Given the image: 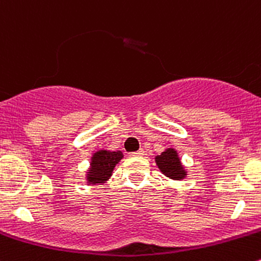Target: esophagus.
<instances>
[{
    "instance_id": "34e87169",
    "label": "esophagus",
    "mask_w": 261,
    "mask_h": 261,
    "mask_svg": "<svg viewBox=\"0 0 261 261\" xmlns=\"http://www.w3.org/2000/svg\"><path fill=\"white\" fill-rule=\"evenodd\" d=\"M144 154V149H138V151H136V152H130L129 153V156H132V157H134V156H143Z\"/></svg>"
}]
</instances>
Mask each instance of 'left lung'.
Segmentation results:
<instances>
[{
  "mask_svg": "<svg viewBox=\"0 0 261 261\" xmlns=\"http://www.w3.org/2000/svg\"><path fill=\"white\" fill-rule=\"evenodd\" d=\"M159 169L164 175L174 180H181L187 176L184 166L181 165L177 151L174 148H167L161 154L154 157Z\"/></svg>",
  "mask_w": 261,
  "mask_h": 261,
  "instance_id": "8db88e82",
  "label": "left lung"
}]
</instances>
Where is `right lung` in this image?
I'll use <instances>...</instances> for the list:
<instances>
[{
	"label": "right lung",
	"mask_w": 261,
	"mask_h": 261,
	"mask_svg": "<svg viewBox=\"0 0 261 261\" xmlns=\"http://www.w3.org/2000/svg\"><path fill=\"white\" fill-rule=\"evenodd\" d=\"M123 159L122 151H107L100 149L95 152L91 157L90 170L87 171V182L89 184H104L113 174L115 165Z\"/></svg>",
	"instance_id": "add662e5"
}]
</instances>
